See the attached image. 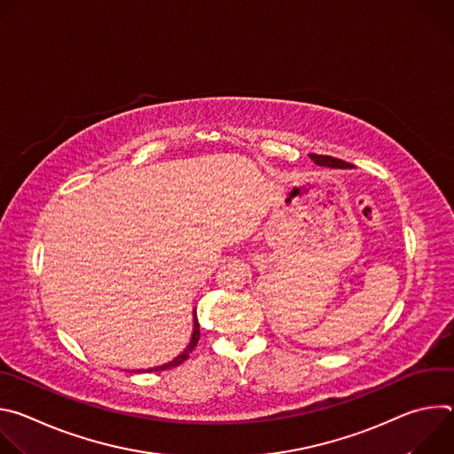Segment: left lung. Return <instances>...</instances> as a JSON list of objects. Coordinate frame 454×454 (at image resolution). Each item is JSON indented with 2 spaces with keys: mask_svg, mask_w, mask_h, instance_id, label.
I'll return each instance as SVG.
<instances>
[{
  "mask_svg": "<svg viewBox=\"0 0 454 454\" xmlns=\"http://www.w3.org/2000/svg\"><path fill=\"white\" fill-rule=\"evenodd\" d=\"M310 160L319 165V167H331V168H350L352 165L343 161V160H338V158H333V156H317V154H309Z\"/></svg>",
  "mask_w": 454,
  "mask_h": 454,
  "instance_id": "left-lung-1",
  "label": "left lung"
}]
</instances>
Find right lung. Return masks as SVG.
Wrapping results in <instances>:
<instances>
[{"label": "right lung", "mask_w": 454, "mask_h": 454, "mask_svg": "<svg viewBox=\"0 0 454 454\" xmlns=\"http://www.w3.org/2000/svg\"><path fill=\"white\" fill-rule=\"evenodd\" d=\"M198 341H200V321H198V317H196V316H193V333H192L190 345L184 348V352H183V354H179V356H177L176 359H172L170 363H167V364H163V366H156V368L145 370V372H160V370H168V368H174V366L181 364L183 361H186V359H188L190 352L198 347ZM138 372H142V370H138Z\"/></svg>", "instance_id": "1"}]
</instances>
